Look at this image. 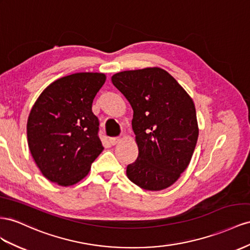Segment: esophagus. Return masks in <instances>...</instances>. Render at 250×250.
I'll use <instances>...</instances> for the list:
<instances>
[{
	"label": "esophagus",
	"mask_w": 250,
	"mask_h": 250,
	"mask_svg": "<svg viewBox=\"0 0 250 250\" xmlns=\"http://www.w3.org/2000/svg\"><path fill=\"white\" fill-rule=\"evenodd\" d=\"M120 141H121V138H120V137H112V138H109V142H110L111 145L118 144Z\"/></svg>",
	"instance_id": "34e87169"
}]
</instances>
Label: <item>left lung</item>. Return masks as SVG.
I'll use <instances>...</instances> for the list:
<instances>
[{"label": "left lung", "mask_w": 250, "mask_h": 250, "mask_svg": "<svg viewBox=\"0 0 250 250\" xmlns=\"http://www.w3.org/2000/svg\"><path fill=\"white\" fill-rule=\"evenodd\" d=\"M111 81L133 110L131 125L139 154L127 166V177L143 189H165L186 169L197 145L192 99L159 67L118 72Z\"/></svg>", "instance_id": "obj_1"}]
</instances>
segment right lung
Masks as SVG:
<instances>
[{
    "label": "right lung",
    "mask_w": 250,
    "mask_h": 250,
    "mask_svg": "<svg viewBox=\"0 0 250 250\" xmlns=\"http://www.w3.org/2000/svg\"><path fill=\"white\" fill-rule=\"evenodd\" d=\"M104 73L79 72L61 78L40 94L27 121L31 156L46 179L61 186L78 183L103 151L92 102Z\"/></svg>",
    "instance_id": "add662e5"
}]
</instances>
